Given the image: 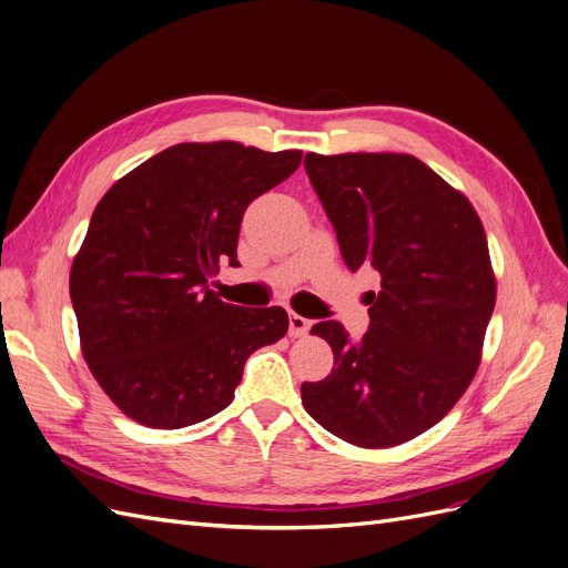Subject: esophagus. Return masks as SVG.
<instances>
[{
    "label": "esophagus",
    "instance_id": "esophagus-1",
    "mask_svg": "<svg viewBox=\"0 0 568 568\" xmlns=\"http://www.w3.org/2000/svg\"><path fill=\"white\" fill-rule=\"evenodd\" d=\"M311 324H313V322L307 320V317L291 313V315H288V334H291V336H305L307 332H311Z\"/></svg>",
    "mask_w": 568,
    "mask_h": 568
}]
</instances>
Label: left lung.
Segmentation results:
<instances>
[{"label":"left lung","instance_id":"obj_1","mask_svg":"<svg viewBox=\"0 0 568 568\" xmlns=\"http://www.w3.org/2000/svg\"><path fill=\"white\" fill-rule=\"evenodd\" d=\"M305 173L343 263L382 274L359 341L336 320L313 334L334 351L303 405L359 448H390L440 422L471 384L495 307V277L474 205L407 153H307Z\"/></svg>","mask_w":568,"mask_h":568}]
</instances>
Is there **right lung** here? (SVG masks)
I'll use <instances>...</instances> for the list:
<instances>
[{
    "mask_svg": "<svg viewBox=\"0 0 568 568\" xmlns=\"http://www.w3.org/2000/svg\"><path fill=\"white\" fill-rule=\"evenodd\" d=\"M301 151L175 144L118 180L71 267L82 355L134 422L182 428L225 409L253 351L288 329L284 307L222 303L248 203L296 173Z\"/></svg>",
    "mask_w": 568,
    "mask_h": 568,
    "instance_id": "1",
    "label": "right lung"
}]
</instances>
